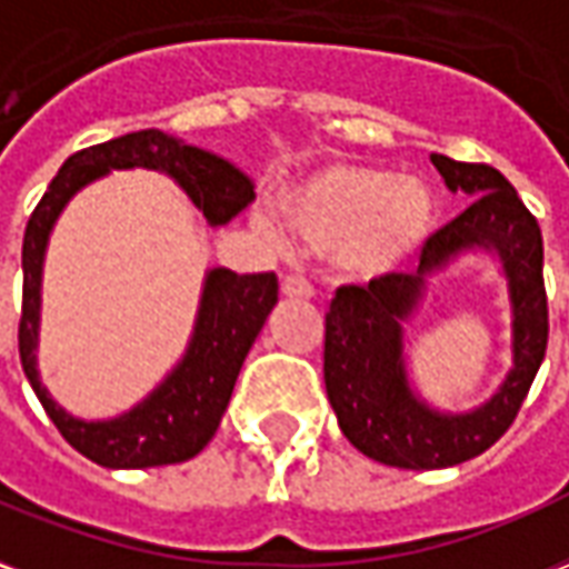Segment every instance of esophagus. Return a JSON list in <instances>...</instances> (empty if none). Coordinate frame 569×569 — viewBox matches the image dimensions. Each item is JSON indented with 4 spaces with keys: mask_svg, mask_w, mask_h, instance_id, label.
Returning <instances> with one entry per match:
<instances>
[{
    "mask_svg": "<svg viewBox=\"0 0 569 569\" xmlns=\"http://www.w3.org/2000/svg\"><path fill=\"white\" fill-rule=\"evenodd\" d=\"M281 293L290 300H309L312 297V284L302 279V276H284L281 279Z\"/></svg>",
    "mask_w": 569,
    "mask_h": 569,
    "instance_id": "obj_1",
    "label": "esophagus"
}]
</instances>
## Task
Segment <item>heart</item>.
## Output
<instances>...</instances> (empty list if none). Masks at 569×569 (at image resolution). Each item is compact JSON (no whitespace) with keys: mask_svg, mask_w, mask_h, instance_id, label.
Returning <instances> with one entry per match:
<instances>
[{"mask_svg":"<svg viewBox=\"0 0 569 569\" xmlns=\"http://www.w3.org/2000/svg\"><path fill=\"white\" fill-rule=\"evenodd\" d=\"M276 222L290 239L327 251L346 279L381 281L425 251L437 230V197L418 178H397L379 166H327L272 202ZM257 227L279 239L274 223Z\"/></svg>","mask_w":569,"mask_h":569,"instance_id":"heart-1","label":"heart"}]
</instances>
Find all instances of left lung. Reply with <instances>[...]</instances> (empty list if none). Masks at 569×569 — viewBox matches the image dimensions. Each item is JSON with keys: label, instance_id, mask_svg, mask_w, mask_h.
<instances>
[{"label": "left lung", "instance_id": "obj_1", "mask_svg": "<svg viewBox=\"0 0 569 569\" xmlns=\"http://www.w3.org/2000/svg\"><path fill=\"white\" fill-rule=\"evenodd\" d=\"M449 190L472 202L430 236L418 272H393L336 290L325 318V385L346 439L367 458L400 470H442L482 455L516 421L549 342L542 233L516 188L495 166L430 153ZM495 250L513 302V370L479 410L446 417L418 401L402 355V321L423 296L426 276L463 250Z\"/></svg>", "mask_w": 569, "mask_h": 569}]
</instances>
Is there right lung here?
Returning <instances> with one entry per match:
<instances>
[{"instance_id":"add662e5","label":"right lung","mask_w":569,"mask_h":569,"mask_svg":"<svg viewBox=\"0 0 569 569\" xmlns=\"http://www.w3.org/2000/svg\"><path fill=\"white\" fill-rule=\"evenodd\" d=\"M160 169L181 184L211 227L230 223L254 199L251 178L214 153L166 136L163 130L127 132L111 142L72 153L44 197L29 214L23 233V306H20V363L32 391L57 430L74 451L109 470H144L181 463L209 446L221 425L244 355L254 346L260 327L279 302L276 272L236 276L233 269H211L199 300L197 327L188 355L142 403L111 421H81L53 403L36 370L39 342L41 263L53 223L78 190L109 169Z\"/></svg>"}]
</instances>
